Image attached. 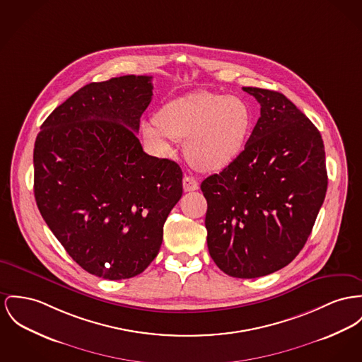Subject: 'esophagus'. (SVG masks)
<instances>
[{
    "mask_svg": "<svg viewBox=\"0 0 362 362\" xmlns=\"http://www.w3.org/2000/svg\"><path fill=\"white\" fill-rule=\"evenodd\" d=\"M182 187H184L185 192H193V191H196L199 188V184H197V181L193 177L185 175L184 180H182Z\"/></svg>",
    "mask_w": 362,
    "mask_h": 362,
    "instance_id": "obj_1",
    "label": "esophagus"
}]
</instances>
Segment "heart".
Here are the masks:
<instances>
[{
	"label": "heart",
	"mask_w": 362,
	"mask_h": 362,
	"mask_svg": "<svg viewBox=\"0 0 362 362\" xmlns=\"http://www.w3.org/2000/svg\"><path fill=\"white\" fill-rule=\"evenodd\" d=\"M250 124V110L241 98L200 90L165 104L156 119L141 123V130L156 152L168 153L174 140H185L193 166L219 170L240 155Z\"/></svg>",
	"instance_id": "heart-1"
}]
</instances>
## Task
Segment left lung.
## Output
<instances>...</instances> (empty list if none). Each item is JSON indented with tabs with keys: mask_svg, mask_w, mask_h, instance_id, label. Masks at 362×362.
<instances>
[{
	"mask_svg": "<svg viewBox=\"0 0 362 362\" xmlns=\"http://www.w3.org/2000/svg\"><path fill=\"white\" fill-rule=\"evenodd\" d=\"M243 90L261 104V117L240 155L200 188L213 261L232 277L255 279L288 265L303 248L328 177L310 119L279 92Z\"/></svg>",
	"mask_w": 362,
	"mask_h": 362,
	"instance_id": "8db88e82",
	"label": "left lung"
}]
</instances>
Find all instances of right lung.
<instances>
[{
  "label": "right lung",
  "instance_id": "add662e5",
  "mask_svg": "<svg viewBox=\"0 0 362 362\" xmlns=\"http://www.w3.org/2000/svg\"><path fill=\"white\" fill-rule=\"evenodd\" d=\"M152 76L93 82L41 126L34 145V196L49 229L83 270L107 280L143 273L182 194V171L149 156L137 133Z\"/></svg>",
  "mask_w": 362,
  "mask_h": 362
}]
</instances>
